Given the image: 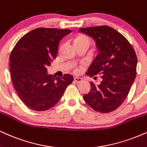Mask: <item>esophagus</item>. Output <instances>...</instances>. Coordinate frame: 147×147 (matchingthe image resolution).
<instances>
[{"mask_svg": "<svg viewBox=\"0 0 147 147\" xmlns=\"http://www.w3.org/2000/svg\"><path fill=\"white\" fill-rule=\"evenodd\" d=\"M74 81H75V82H76V83H80L83 81V79L80 78V77H75V78H74Z\"/></svg>", "mask_w": 147, "mask_h": 147, "instance_id": "obj_1", "label": "esophagus"}]
</instances>
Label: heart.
Masks as SVG:
<instances>
[{
	"mask_svg": "<svg viewBox=\"0 0 147 147\" xmlns=\"http://www.w3.org/2000/svg\"><path fill=\"white\" fill-rule=\"evenodd\" d=\"M76 44L81 43V42H88L90 44V39L86 36H79L75 39ZM80 71V68H77L75 69V72H79Z\"/></svg>",
	"mask_w": 147,
	"mask_h": 147,
	"instance_id": "obj_1",
	"label": "heart"
}]
</instances>
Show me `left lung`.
<instances>
[{"label": "left lung", "instance_id": "8db88e82", "mask_svg": "<svg viewBox=\"0 0 147 147\" xmlns=\"http://www.w3.org/2000/svg\"><path fill=\"white\" fill-rule=\"evenodd\" d=\"M79 31L91 37L99 52L86 75L100 74L102 78L100 84L92 81L90 90L84 95V99L96 112H112L123 103L135 80V51L127 39L110 26L80 28Z\"/></svg>", "mask_w": 147, "mask_h": 147}]
</instances>
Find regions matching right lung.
<instances>
[{
	"label": "right lung",
	"mask_w": 147,
	"mask_h": 147,
	"mask_svg": "<svg viewBox=\"0 0 147 147\" xmlns=\"http://www.w3.org/2000/svg\"><path fill=\"white\" fill-rule=\"evenodd\" d=\"M70 29L38 28L18 42L10 55V72L16 91L25 105L35 111H46L61 99L73 81L49 75L47 67L57 57L58 47Z\"/></svg>",
	"instance_id": "add662e5"
}]
</instances>
